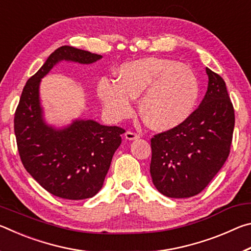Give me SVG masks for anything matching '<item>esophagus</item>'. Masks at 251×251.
<instances>
[{"label":"esophagus","instance_id":"esophagus-1","mask_svg":"<svg viewBox=\"0 0 251 251\" xmlns=\"http://www.w3.org/2000/svg\"><path fill=\"white\" fill-rule=\"evenodd\" d=\"M125 138L128 139V141H133V139H137L139 138V135L137 133H135V131H131V130H127L125 133Z\"/></svg>","mask_w":251,"mask_h":251}]
</instances>
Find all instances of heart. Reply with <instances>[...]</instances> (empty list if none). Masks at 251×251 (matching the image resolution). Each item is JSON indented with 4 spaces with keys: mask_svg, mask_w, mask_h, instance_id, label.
<instances>
[{
    "mask_svg": "<svg viewBox=\"0 0 251 251\" xmlns=\"http://www.w3.org/2000/svg\"><path fill=\"white\" fill-rule=\"evenodd\" d=\"M99 95L113 120L128 117L133 99L141 96L138 108L143 120L152 129L167 130L192 115L199 82L188 66L168 58L147 57L122 65L117 79L101 78Z\"/></svg>",
    "mask_w": 251,
    "mask_h": 251,
    "instance_id": "heart-1",
    "label": "heart"
}]
</instances>
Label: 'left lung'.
<instances>
[{
	"mask_svg": "<svg viewBox=\"0 0 251 251\" xmlns=\"http://www.w3.org/2000/svg\"><path fill=\"white\" fill-rule=\"evenodd\" d=\"M205 97L180 125L151 139V176L160 194L188 198L206 188L227 160L235 127V110L226 83L206 69Z\"/></svg>",
	"mask_w": 251,
	"mask_h": 251,
	"instance_id": "obj_1",
	"label": "left lung"
}]
</instances>
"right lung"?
Here are the masks:
<instances>
[{"mask_svg":"<svg viewBox=\"0 0 251 251\" xmlns=\"http://www.w3.org/2000/svg\"><path fill=\"white\" fill-rule=\"evenodd\" d=\"M100 57L69 45L55 50L25 84L14 114V133L24 168L46 192L69 201L91 198L100 192L125 129L94 121H76L62 130L49 127L42 120L39 85L62 59L90 64Z\"/></svg>","mask_w":251,"mask_h":251,"instance_id":"1","label":"right lung"}]
</instances>
